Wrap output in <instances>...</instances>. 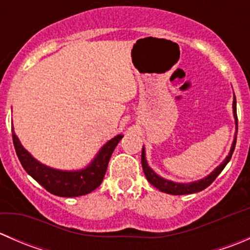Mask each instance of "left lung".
I'll use <instances>...</instances> for the list:
<instances>
[{
    "instance_id": "left-lung-1",
    "label": "left lung",
    "mask_w": 250,
    "mask_h": 250,
    "mask_svg": "<svg viewBox=\"0 0 250 250\" xmlns=\"http://www.w3.org/2000/svg\"><path fill=\"white\" fill-rule=\"evenodd\" d=\"M232 110H233V117H234V125H236V132H234V138L232 141V145H231L230 152L226 156L225 160L215 168L210 174L206 176V178L200 179V180L191 181V183H175V181L168 180V179L162 178V176L158 175L152 168L148 166L147 160H146V153H145V147L143 146V152H141V166H143L144 174H145L146 179H147L148 183L151 185L155 186L156 188H158L160 191L166 193H169V195H188V193H195L200 192V191L204 190L206 188H208L214 180H215L216 176L219 175L223 169L225 168V166L230 162L231 157H232V153L234 150V146H236V140H237V125H238V121H237V107H236V97L233 94V102H232Z\"/></svg>"
}]
</instances>
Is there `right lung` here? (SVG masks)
<instances>
[{
	"instance_id": "obj_1",
	"label": "right lung",
	"mask_w": 250,
	"mask_h": 250,
	"mask_svg": "<svg viewBox=\"0 0 250 250\" xmlns=\"http://www.w3.org/2000/svg\"><path fill=\"white\" fill-rule=\"evenodd\" d=\"M12 137L18 158L30 176H32L40 185L43 186L48 192L53 195L60 197H78L90 193L100 186L106 173L111 155L123 135H116L115 138L105 143L98 151L95 157L90 161L89 165L76 170H62L48 167L37 161L21 145L13 127Z\"/></svg>"
}]
</instances>
